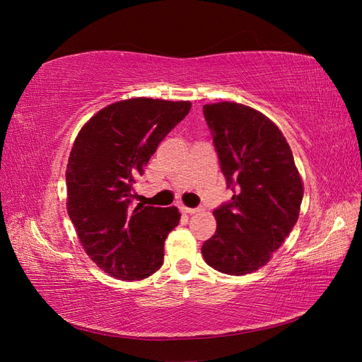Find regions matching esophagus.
I'll return each mask as SVG.
<instances>
[{"label": "esophagus", "mask_w": 362, "mask_h": 362, "mask_svg": "<svg viewBox=\"0 0 362 362\" xmlns=\"http://www.w3.org/2000/svg\"><path fill=\"white\" fill-rule=\"evenodd\" d=\"M181 211L185 213V214H194V213H198L201 210H199V208H189V206L181 205Z\"/></svg>", "instance_id": "obj_1"}]
</instances>
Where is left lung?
Listing matches in <instances>:
<instances>
[{"mask_svg":"<svg viewBox=\"0 0 362 362\" xmlns=\"http://www.w3.org/2000/svg\"><path fill=\"white\" fill-rule=\"evenodd\" d=\"M204 116L235 194L213 211L216 233L201 252L214 270L247 275L266 266L291 233L300 213L303 182L286 137L266 115L223 101L205 104Z\"/></svg>","mask_w":362,"mask_h":362,"instance_id":"left-lung-1","label":"left lung"}]
</instances>
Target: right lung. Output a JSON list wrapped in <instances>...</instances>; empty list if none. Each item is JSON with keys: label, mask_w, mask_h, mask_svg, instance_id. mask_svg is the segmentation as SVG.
Segmentation results:
<instances>
[{"label": "right lung", "mask_w": 362, "mask_h": 362, "mask_svg": "<svg viewBox=\"0 0 362 362\" xmlns=\"http://www.w3.org/2000/svg\"><path fill=\"white\" fill-rule=\"evenodd\" d=\"M190 101L131 98L95 113L76 136L66 168V208L86 254L120 281L145 279L180 223L177 206L131 205L134 182Z\"/></svg>", "instance_id": "1"}]
</instances>
